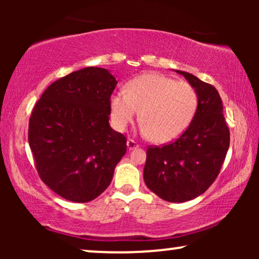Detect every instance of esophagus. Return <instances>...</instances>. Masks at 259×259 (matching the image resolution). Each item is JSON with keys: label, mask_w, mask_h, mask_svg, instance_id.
Wrapping results in <instances>:
<instances>
[{"label": "esophagus", "mask_w": 259, "mask_h": 259, "mask_svg": "<svg viewBox=\"0 0 259 259\" xmlns=\"http://www.w3.org/2000/svg\"><path fill=\"white\" fill-rule=\"evenodd\" d=\"M138 146H139V145H138L136 140H133V139L127 140V147H128V150H133V148H137Z\"/></svg>", "instance_id": "34e87169"}]
</instances>
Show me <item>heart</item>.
I'll return each instance as SVG.
<instances>
[{
  "mask_svg": "<svg viewBox=\"0 0 259 259\" xmlns=\"http://www.w3.org/2000/svg\"><path fill=\"white\" fill-rule=\"evenodd\" d=\"M111 119L115 130L125 131L140 112L141 132L154 143L165 144L185 132L198 108V93L187 81L158 73L131 80L125 92L111 97Z\"/></svg>",
  "mask_w": 259,
  "mask_h": 259,
  "instance_id": "b5f03b06",
  "label": "heart"
}]
</instances>
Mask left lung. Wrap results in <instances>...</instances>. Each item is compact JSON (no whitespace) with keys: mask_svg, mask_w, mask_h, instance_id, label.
Returning <instances> with one entry per match:
<instances>
[{"mask_svg":"<svg viewBox=\"0 0 259 259\" xmlns=\"http://www.w3.org/2000/svg\"><path fill=\"white\" fill-rule=\"evenodd\" d=\"M177 73L196 88L197 113L178 139L148 146L144 180L161 199L183 203L203 194L218 177L230 146V131L217 90L192 74Z\"/></svg>","mask_w":259,"mask_h":259,"instance_id":"1","label":"left lung"}]
</instances>
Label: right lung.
<instances>
[{"label": "right lung", "instance_id": "1", "mask_svg": "<svg viewBox=\"0 0 259 259\" xmlns=\"http://www.w3.org/2000/svg\"><path fill=\"white\" fill-rule=\"evenodd\" d=\"M116 83L107 69L87 67L48 86L31 112L28 141L35 167L67 200L100 196L126 153V137L108 123Z\"/></svg>", "mask_w": 259, "mask_h": 259}]
</instances>
